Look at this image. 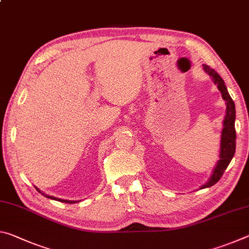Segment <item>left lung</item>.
<instances>
[{"label":"left lung","mask_w":249,"mask_h":249,"mask_svg":"<svg viewBox=\"0 0 249 249\" xmlns=\"http://www.w3.org/2000/svg\"><path fill=\"white\" fill-rule=\"evenodd\" d=\"M204 70L208 72L211 77L213 78V81L217 84L218 90L221 91L223 99L226 102V115L224 119V123H223V130H222V137H221V151H220V160H218L216 167L214 168V171L209 182L204 184L201 189L212 187L215 184L218 180L222 178L223 174H224L227 166L230 165L231 158L234 157L235 148H236V132H235V104L234 101L231 100V95L227 91V88L225 86L223 79L220 77L215 70L210 68L209 66L203 65Z\"/></svg>","instance_id":"left-lung-1"}]
</instances>
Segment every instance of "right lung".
<instances>
[{
	"instance_id": "right-lung-1",
	"label": "right lung",
	"mask_w": 249,
	"mask_h": 249,
	"mask_svg": "<svg viewBox=\"0 0 249 249\" xmlns=\"http://www.w3.org/2000/svg\"><path fill=\"white\" fill-rule=\"evenodd\" d=\"M37 190H38V189H37ZM39 191V190H38ZM40 192V191H39ZM41 193V192H40ZM44 195V193H43ZM45 196V195H44ZM47 196V197H49V199H53V200H57V201H60V202H65V203H75V202L77 201H67V200H61V199H57V197H53V196Z\"/></svg>"
}]
</instances>
